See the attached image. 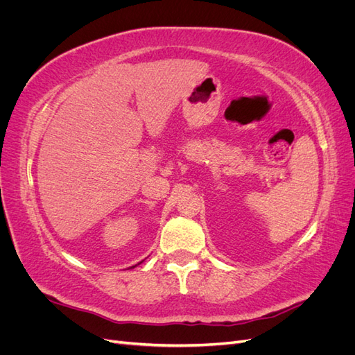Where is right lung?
I'll return each mask as SVG.
<instances>
[{"instance_id":"right-lung-1","label":"right lung","mask_w":355,"mask_h":355,"mask_svg":"<svg viewBox=\"0 0 355 355\" xmlns=\"http://www.w3.org/2000/svg\"><path fill=\"white\" fill-rule=\"evenodd\" d=\"M132 268H135V266H132Z\"/></svg>"}]
</instances>
